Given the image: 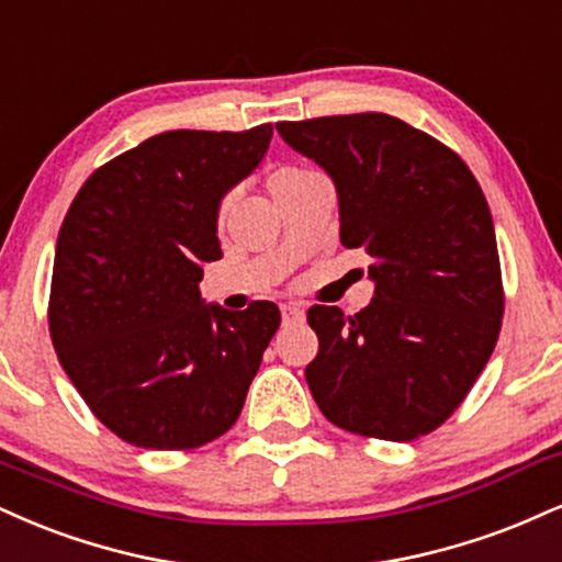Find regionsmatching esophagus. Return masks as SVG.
Listing matches in <instances>:
<instances>
[{
	"mask_svg": "<svg viewBox=\"0 0 562 562\" xmlns=\"http://www.w3.org/2000/svg\"><path fill=\"white\" fill-rule=\"evenodd\" d=\"M282 311V324H301L303 322V308L295 306V303H285Z\"/></svg>",
	"mask_w": 562,
	"mask_h": 562,
	"instance_id": "1",
	"label": "esophagus"
}]
</instances>
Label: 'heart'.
<instances>
[{"mask_svg": "<svg viewBox=\"0 0 562 562\" xmlns=\"http://www.w3.org/2000/svg\"><path fill=\"white\" fill-rule=\"evenodd\" d=\"M316 172L306 170V167H295V165H282L277 167V170L269 175L267 186H269V193H272V199H282V195L295 191V188L303 186V182L314 178ZM227 206V204H225ZM225 206L220 209V214H225Z\"/></svg>", "mask_w": 562, "mask_h": 562, "instance_id": "obj_1", "label": "heart"}]
</instances>
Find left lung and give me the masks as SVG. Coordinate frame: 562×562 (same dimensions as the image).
Returning a JSON list of instances; mask_svg holds the SVG:
<instances>
[{
  "label": "left lung",
  "mask_w": 562,
  "mask_h": 562,
  "mask_svg": "<svg viewBox=\"0 0 562 562\" xmlns=\"http://www.w3.org/2000/svg\"><path fill=\"white\" fill-rule=\"evenodd\" d=\"M335 182L340 240L371 256L356 316L311 306L316 405L353 435L408 442L448 418L495 350L503 277L490 206L465 161L382 112L277 123Z\"/></svg>",
  "instance_id": "8db88e82"
}]
</instances>
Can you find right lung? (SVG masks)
<instances>
[{
  "instance_id": "add662e5",
  "label": "right lung",
  "mask_w": 562,
  "mask_h": 562,
  "mask_svg": "<svg viewBox=\"0 0 562 562\" xmlns=\"http://www.w3.org/2000/svg\"><path fill=\"white\" fill-rule=\"evenodd\" d=\"M272 125L167 131L99 167L54 251L49 333L93 416L125 442L191 450L238 422L280 308L204 303L216 216L267 154Z\"/></svg>"
}]
</instances>
